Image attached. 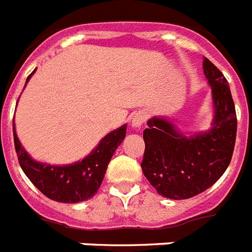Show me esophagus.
<instances>
[{
    "instance_id": "obj_1",
    "label": "esophagus",
    "mask_w": 252,
    "mask_h": 252,
    "mask_svg": "<svg viewBox=\"0 0 252 252\" xmlns=\"http://www.w3.org/2000/svg\"><path fill=\"white\" fill-rule=\"evenodd\" d=\"M146 122V114L143 112H138L134 116L131 117V126L135 128H140L143 126V124Z\"/></svg>"
}]
</instances>
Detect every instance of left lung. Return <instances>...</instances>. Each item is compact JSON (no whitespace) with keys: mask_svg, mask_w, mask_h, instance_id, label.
Returning <instances> with one entry per match:
<instances>
[{"mask_svg":"<svg viewBox=\"0 0 252 252\" xmlns=\"http://www.w3.org/2000/svg\"><path fill=\"white\" fill-rule=\"evenodd\" d=\"M203 70L211 87L215 120L211 131L185 136L164 118H152L143 131L146 150L140 166L158 194L181 200L216 183L230 164L237 135V114L224 74L204 58Z\"/></svg>","mask_w":252,"mask_h":252,"instance_id":"8db88e82","label":"left lung"}]
</instances>
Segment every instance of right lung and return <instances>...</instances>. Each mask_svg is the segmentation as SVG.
I'll use <instances>...</instances> for the list:
<instances>
[{"label":"right lung","instance_id":"add662e5","mask_svg":"<svg viewBox=\"0 0 252 252\" xmlns=\"http://www.w3.org/2000/svg\"><path fill=\"white\" fill-rule=\"evenodd\" d=\"M32 74L28 75L27 82ZM13 134L18 161L28 180L52 200L78 203L92 198L97 192L110 158L126 136V125L108 134L87 158L66 166L40 164L32 160L18 140L14 121Z\"/></svg>","mask_w":252,"mask_h":252}]
</instances>
